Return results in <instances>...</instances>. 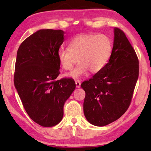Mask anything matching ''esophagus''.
I'll list each match as a JSON object with an SVG mask.
<instances>
[{"label":"esophagus","mask_w":151,"mask_h":151,"mask_svg":"<svg viewBox=\"0 0 151 151\" xmlns=\"http://www.w3.org/2000/svg\"><path fill=\"white\" fill-rule=\"evenodd\" d=\"M75 84H76V88H79L81 86V82L79 81H76L75 82Z\"/></svg>","instance_id":"obj_1"}]
</instances>
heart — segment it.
I'll return each mask as SVG.
<instances>
[{
    "instance_id": "b5f03b06",
    "label": "heart",
    "mask_w": 151,
    "mask_h": 151,
    "mask_svg": "<svg viewBox=\"0 0 151 151\" xmlns=\"http://www.w3.org/2000/svg\"><path fill=\"white\" fill-rule=\"evenodd\" d=\"M112 42L106 35L81 34L76 36L68 45L58 51V59L62 67L70 70L78 62V65L66 76L79 78L89 70L100 72L108 63L112 54Z\"/></svg>"
}]
</instances>
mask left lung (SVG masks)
Listing matches in <instances>:
<instances>
[{
	"label": "left lung",
	"instance_id": "8db88e82",
	"mask_svg": "<svg viewBox=\"0 0 151 151\" xmlns=\"http://www.w3.org/2000/svg\"><path fill=\"white\" fill-rule=\"evenodd\" d=\"M114 43L109 62L81 86L85 91L84 114L91 124L103 127L116 121L129 108L139 78L135 50L119 28L114 29Z\"/></svg>",
	"mask_w": 151,
	"mask_h": 151
}]
</instances>
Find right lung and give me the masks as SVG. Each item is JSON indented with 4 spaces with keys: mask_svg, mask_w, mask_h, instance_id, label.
<instances>
[{
    "mask_svg": "<svg viewBox=\"0 0 151 151\" xmlns=\"http://www.w3.org/2000/svg\"><path fill=\"white\" fill-rule=\"evenodd\" d=\"M62 30L41 29L21 43L17 51L14 83L30 118L42 127H53L63 117V106L75 91L70 78L57 80L58 51L64 42Z\"/></svg>",
    "mask_w": 151,
    "mask_h": 151,
    "instance_id": "obj_1",
    "label": "right lung"
}]
</instances>
